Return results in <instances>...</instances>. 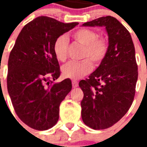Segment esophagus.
<instances>
[{"mask_svg": "<svg viewBox=\"0 0 147 147\" xmlns=\"http://www.w3.org/2000/svg\"><path fill=\"white\" fill-rule=\"evenodd\" d=\"M71 83H72V87H74V88L77 87V86H78V85H79L78 82H77V81H76V80H72Z\"/></svg>", "mask_w": 147, "mask_h": 147, "instance_id": "34e87169", "label": "esophagus"}]
</instances>
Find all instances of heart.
<instances>
[{"label": "heart", "mask_w": 147, "mask_h": 147, "mask_svg": "<svg viewBox=\"0 0 147 147\" xmlns=\"http://www.w3.org/2000/svg\"><path fill=\"white\" fill-rule=\"evenodd\" d=\"M71 38L84 46L81 61H70L61 68L64 78L78 80L89 74L93 68V63L100 64L105 60L109 48L108 38L98 35L95 30L90 28H80L71 34ZM55 57L58 61L64 62L68 56V41L64 35L58 37L53 46Z\"/></svg>", "instance_id": "obj_1"}]
</instances>
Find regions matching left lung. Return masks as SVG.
I'll use <instances>...</instances> for the list:
<instances>
[{
	"label": "left lung",
	"mask_w": 147,
	"mask_h": 147,
	"mask_svg": "<svg viewBox=\"0 0 147 147\" xmlns=\"http://www.w3.org/2000/svg\"><path fill=\"white\" fill-rule=\"evenodd\" d=\"M83 26H104L109 35L105 60L79 83L83 92V121L93 129H106L126 114L134 100L138 79L135 47L129 31L113 16L100 17Z\"/></svg>",
	"instance_id": "left-lung-1"
}]
</instances>
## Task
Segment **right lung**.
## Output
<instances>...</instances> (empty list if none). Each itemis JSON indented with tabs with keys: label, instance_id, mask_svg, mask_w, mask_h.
<instances>
[{
	"label": "right lung",
	"instance_id": "right-lung-1",
	"mask_svg": "<svg viewBox=\"0 0 147 147\" xmlns=\"http://www.w3.org/2000/svg\"><path fill=\"white\" fill-rule=\"evenodd\" d=\"M79 23L64 24L39 16L26 24L11 50L7 87L16 113L31 128L44 131L59 119V106L71 90L70 79L53 83L61 76L53 46L58 37Z\"/></svg>",
	"mask_w": 147,
	"mask_h": 147
}]
</instances>
